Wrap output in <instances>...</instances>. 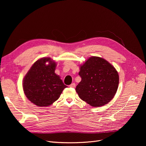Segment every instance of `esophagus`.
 Segmentation results:
<instances>
[{
  "label": "esophagus",
  "mask_w": 146,
  "mask_h": 146,
  "mask_svg": "<svg viewBox=\"0 0 146 146\" xmlns=\"http://www.w3.org/2000/svg\"><path fill=\"white\" fill-rule=\"evenodd\" d=\"M75 86H76V85H75V83H72L70 85H69V87L70 88H74L75 87Z\"/></svg>",
  "instance_id": "obj_1"
}]
</instances>
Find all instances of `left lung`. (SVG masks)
Returning a JSON list of instances; mask_svg holds the SVG:
<instances>
[{"label": "left lung", "instance_id": "obj_1", "mask_svg": "<svg viewBox=\"0 0 146 146\" xmlns=\"http://www.w3.org/2000/svg\"><path fill=\"white\" fill-rule=\"evenodd\" d=\"M82 80L76 88L80 98L89 105L99 107L107 104L115 95L119 75L106 60L93 56L80 66Z\"/></svg>", "mask_w": 146, "mask_h": 146}]
</instances>
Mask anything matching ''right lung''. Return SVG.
<instances>
[{
	"instance_id": "right-lung-1",
	"label": "right lung",
	"mask_w": 146,
	"mask_h": 146,
	"mask_svg": "<svg viewBox=\"0 0 146 146\" xmlns=\"http://www.w3.org/2000/svg\"><path fill=\"white\" fill-rule=\"evenodd\" d=\"M56 66L51 58L43 57L36 61L25 76L22 83L24 94L35 105H51L67 87L55 73Z\"/></svg>"
}]
</instances>
